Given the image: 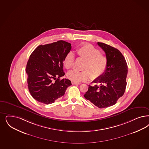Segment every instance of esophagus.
I'll return each instance as SVG.
<instances>
[{
  "label": "esophagus",
  "instance_id": "obj_1",
  "mask_svg": "<svg viewBox=\"0 0 149 149\" xmlns=\"http://www.w3.org/2000/svg\"><path fill=\"white\" fill-rule=\"evenodd\" d=\"M72 85H80L81 84V83H79V82H72Z\"/></svg>",
  "mask_w": 149,
  "mask_h": 149
}]
</instances>
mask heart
<instances>
[{
  "instance_id": "b5f03b06",
  "label": "heart",
  "mask_w": 149,
  "mask_h": 149,
  "mask_svg": "<svg viewBox=\"0 0 149 149\" xmlns=\"http://www.w3.org/2000/svg\"><path fill=\"white\" fill-rule=\"evenodd\" d=\"M79 58L85 60L82 66L83 71L72 70L67 74L68 77L72 82H85L91 77L95 80L105 72L107 65V58L100 53L99 49L90 43H84L77 50ZM75 61V55L69 52L63 60V65L67 69L72 68Z\"/></svg>"
}]
</instances>
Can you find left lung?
Segmentation results:
<instances>
[{"label":"left lung","mask_w":149,"mask_h":149,"mask_svg":"<svg viewBox=\"0 0 149 149\" xmlns=\"http://www.w3.org/2000/svg\"><path fill=\"white\" fill-rule=\"evenodd\" d=\"M97 45L106 53L107 65L102 75L93 81L98 85H88L84 97L98 108H106L115 104L125 92L128 65L118 49L101 42Z\"/></svg>","instance_id":"8db88e82"}]
</instances>
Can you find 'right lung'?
I'll return each mask as SVG.
<instances>
[{
	"label": "right lung",
	"instance_id": "add662e5",
	"mask_svg": "<svg viewBox=\"0 0 149 149\" xmlns=\"http://www.w3.org/2000/svg\"><path fill=\"white\" fill-rule=\"evenodd\" d=\"M71 44L58 41L40 45L31 53L27 63L28 88L36 101L51 104L64 94L71 81L60 79L65 75L63 60L70 51Z\"/></svg>",
	"mask_w": 149,
	"mask_h": 149
}]
</instances>
